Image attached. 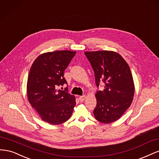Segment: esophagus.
<instances>
[{
  "label": "esophagus",
  "instance_id": "1",
  "mask_svg": "<svg viewBox=\"0 0 159 159\" xmlns=\"http://www.w3.org/2000/svg\"><path fill=\"white\" fill-rule=\"evenodd\" d=\"M79 99H80V102H83L85 100V95H81V96H80V97L79 98Z\"/></svg>",
  "mask_w": 159,
  "mask_h": 159
}]
</instances>
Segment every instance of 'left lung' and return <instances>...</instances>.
Segmentation results:
<instances>
[{
    "mask_svg": "<svg viewBox=\"0 0 159 159\" xmlns=\"http://www.w3.org/2000/svg\"><path fill=\"white\" fill-rule=\"evenodd\" d=\"M95 74V84H105L103 91L95 94L97 105L93 110L95 119L101 123L117 121L130 107L134 93L131 70L118 53L112 51L85 52Z\"/></svg>",
    "mask_w": 159,
    "mask_h": 159,
    "instance_id": "left-lung-1",
    "label": "left lung"
}]
</instances>
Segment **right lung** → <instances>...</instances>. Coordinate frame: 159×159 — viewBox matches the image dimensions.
<instances>
[{
  "mask_svg": "<svg viewBox=\"0 0 159 159\" xmlns=\"http://www.w3.org/2000/svg\"><path fill=\"white\" fill-rule=\"evenodd\" d=\"M76 52H47L33 62L27 81L28 102L43 121L52 125L63 123L70 118L76 104L75 96L57 87L67 84L64 71Z\"/></svg>",
  "mask_w": 159,
  "mask_h": 159,
  "instance_id": "obj_1",
  "label": "right lung"
}]
</instances>
